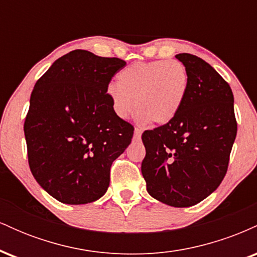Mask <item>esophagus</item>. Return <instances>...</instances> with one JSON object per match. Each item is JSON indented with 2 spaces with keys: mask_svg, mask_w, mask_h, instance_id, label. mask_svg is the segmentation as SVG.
I'll list each match as a JSON object with an SVG mask.
<instances>
[{
  "mask_svg": "<svg viewBox=\"0 0 257 257\" xmlns=\"http://www.w3.org/2000/svg\"><path fill=\"white\" fill-rule=\"evenodd\" d=\"M141 134H143V131H141L140 128H135V129H134V137H133V139H134L135 141L140 140Z\"/></svg>",
  "mask_w": 257,
  "mask_h": 257,
  "instance_id": "34e87169",
  "label": "esophagus"
}]
</instances>
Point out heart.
I'll use <instances>...</instances> for the list:
<instances>
[{
    "mask_svg": "<svg viewBox=\"0 0 257 257\" xmlns=\"http://www.w3.org/2000/svg\"><path fill=\"white\" fill-rule=\"evenodd\" d=\"M188 84L187 70L181 61L156 60L123 69L117 75V84L108 85L106 93L119 118H126L135 104L139 122L166 124L181 110Z\"/></svg>",
    "mask_w": 257,
    "mask_h": 257,
    "instance_id": "heart-1",
    "label": "heart"
}]
</instances>
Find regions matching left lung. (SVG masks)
<instances>
[{
  "label": "left lung",
  "mask_w": 257,
  "mask_h": 257,
  "mask_svg": "<svg viewBox=\"0 0 257 257\" xmlns=\"http://www.w3.org/2000/svg\"><path fill=\"white\" fill-rule=\"evenodd\" d=\"M175 57L187 70V95L175 118L144 132L141 173L150 196L187 208L210 196L225 178L237 122L232 89L216 70L188 53Z\"/></svg>",
  "instance_id": "left-lung-1"
}]
</instances>
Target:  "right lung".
Wrapping results in <instances>:
<instances>
[{"label": "right lung", "instance_id": "right-lung-1", "mask_svg": "<svg viewBox=\"0 0 257 257\" xmlns=\"http://www.w3.org/2000/svg\"><path fill=\"white\" fill-rule=\"evenodd\" d=\"M125 65L76 49L55 60L35 84L24 123L29 166L59 202L101 198L112 162L131 144L134 128L114 113L106 93Z\"/></svg>", "mask_w": 257, "mask_h": 257}]
</instances>
